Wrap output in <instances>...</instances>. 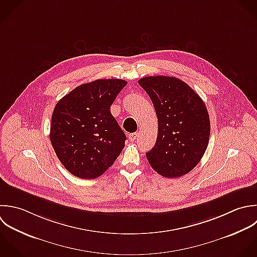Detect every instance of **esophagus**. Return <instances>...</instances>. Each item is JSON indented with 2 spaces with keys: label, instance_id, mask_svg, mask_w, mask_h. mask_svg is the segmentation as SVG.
<instances>
[{
  "label": "esophagus",
  "instance_id": "esophagus-1",
  "mask_svg": "<svg viewBox=\"0 0 257 257\" xmlns=\"http://www.w3.org/2000/svg\"><path fill=\"white\" fill-rule=\"evenodd\" d=\"M137 137H138V133H131V134H129V136H128V138H129V140L130 141H135L136 139H137Z\"/></svg>",
  "mask_w": 257,
  "mask_h": 257
}]
</instances>
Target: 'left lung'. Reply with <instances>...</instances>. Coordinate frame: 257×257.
Returning <instances> with one entry per match:
<instances>
[{
  "instance_id": "8db88e82",
  "label": "left lung",
  "mask_w": 257,
  "mask_h": 257,
  "mask_svg": "<svg viewBox=\"0 0 257 257\" xmlns=\"http://www.w3.org/2000/svg\"><path fill=\"white\" fill-rule=\"evenodd\" d=\"M158 118L155 146L146 153L151 167L166 178L190 172L208 146L210 120L202 99L175 77L149 76L138 81Z\"/></svg>"
}]
</instances>
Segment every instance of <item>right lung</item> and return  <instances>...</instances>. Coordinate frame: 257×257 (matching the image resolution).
I'll use <instances>...</instances> for the list:
<instances>
[{"label":"right lung","instance_id":"add662e5","mask_svg":"<svg viewBox=\"0 0 257 257\" xmlns=\"http://www.w3.org/2000/svg\"><path fill=\"white\" fill-rule=\"evenodd\" d=\"M127 85L121 79L82 84L55 106L50 140L64 167L74 176L94 179L111 167L126 136L110 107Z\"/></svg>","mask_w":257,"mask_h":257}]
</instances>
